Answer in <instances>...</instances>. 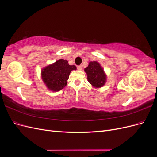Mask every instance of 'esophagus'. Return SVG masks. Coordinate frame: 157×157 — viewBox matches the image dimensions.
Instances as JSON below:
<instances>
[{"instance_id":"obj_1","label":"esophagus","mask_w":157,"mask_h":157,"mask_svg":"<svg viewBox=\"0 0 157 157\" xmlns=\"http://www.w3.org/2000/svg\"><path fill=\"white\" fill-rule=\"evenodd\" d=\"M77 69L81 71L82 69V65H78L77 66Z\"/></svg>"}]
</instances>
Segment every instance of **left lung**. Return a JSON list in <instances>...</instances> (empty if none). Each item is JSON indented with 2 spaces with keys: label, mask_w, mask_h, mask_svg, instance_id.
I'll list each match as a JSON object with an SVG mask.
<instances>
[{
  "label": "left lung",
  "mask_w": 157,
  "mask_h": 157,
  "mask_svg": "<svg viewBox=\"0 0 157 157\" xmlns=\"http://www.w3.org/2000/svg\"><path fill=\"white\" fill-rule=\"evenodd\" d=\"M87 74L88 82L93 86L100 88L103 86L106 81V76L97 61H91L86 68L84 69Z\"/></svg>",
  "instance_id": "left-lung-1"
}]
</instances>
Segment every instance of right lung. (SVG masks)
<instances>
[{
    "label": "right lung",
    "instance_id": "obj_1",
    "mask_svg": "<svg viewBox=\"0 0 157 157\" xmlns=\"http://www.w3.org/2000/svg\"><path fill=\"white\" fill-rule=\"evenodd\" d=\"M75 69V65H70L67 60L61 59L42 70V78L48 89L59 91L67 84L71 71Z\"/></svg>",
    "mask_w": 157,
    "mask_h": 157
}]
</instances>
